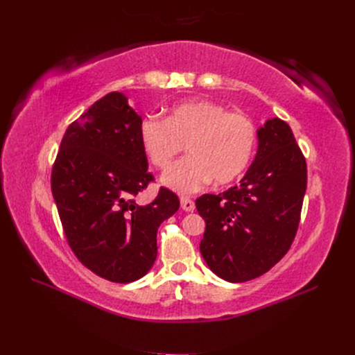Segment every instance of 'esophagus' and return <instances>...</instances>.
I'll list each match as a JSON object with an SVG mask.
<instances>
[{"label": "esophagus", "mask_w": 355, "mask_h": 355, "mask_svg": "<svg viewBox=\"0 0 355 355\" xmlns=\"http://www.w3.org/2000/svg\"><path fill=\"white\" fill-rule=\"evenodd\" d=\"M180 207L185 211H194L196 202H194V200H191L188 197H180Z\"/></svg>", "instance_id": "esophagus-1"}]
</instances>
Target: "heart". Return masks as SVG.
I'll list each match as a JSON object with an SVG mask.
<instances>
[{"instance_id":"b5f03b06","label":"heart","mask_w":355,"mask_h":355,"mask_svg":"<svg viewBox=\"0 0 355 355\" xmlns=\"http://www.w3.org/2000/svg\"><path fill=\"white\" fill-rule=\"evenodd\" d=\"M257 141V125L249 115L210 101L180 102L171 106L166 120L146 115L139 124V142L159 170H166L187 144L189 155L163 176L166 187L182 194L197 192L211 180L232 184L250 166Z\"/></svg>"}]
</instances>
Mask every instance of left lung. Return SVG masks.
Listing matches in <instances>:
<instances>
[{
	"label": "left lung",
	"mask_w": 355,
	"mask_h": 355,
	"mask_svg": "<svg viewBox=\"0 0 355 355\" xmlns=\"http://www.w3.org/2000/svg\"><path fill=\"white\" fill-rule=\"evenodd\" d=\"M257 133L259 148L240 185L196 200L206 220L200 252L230 283L253 280L283 259L296 237L306 189V161L288 124L272 118Z\"/></svg>",
	"instance_id": "obj_1"
}]
</instances>
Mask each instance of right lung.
Wrapping results in <instances>:
<instances>
[{
  "label": "right lung",
  "mask_w": 355,
  "mask_h": 355,
  "mask_svg": "<svg viewBox=\"0 0 355 355\" xmlns=\"http://www.w3.org/2000/svg\"><path fill=\"white\" fill-rule=\"evenodd\" d=\"M141 121L124 94L108 93L69 124L51 168L71 250L114 283H132L151 270L159 223L179 209L178 196L164 187L149 204L136 202L155 180L139 142Z\"/></svg>",
  "instance_id": "obj_1"
}]
</instances>
